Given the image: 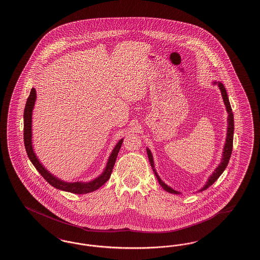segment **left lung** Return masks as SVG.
Here are the masks:
<instances>
[{"label": "left lung", "mask_w": 260, "mask_h": 260, "mask_svg": "<svg viewBox=\"0 0 260 260\" xmlns=\"http://www.w3.org/2000/svg\"><path fill=\"white\" fill-rule=\"evenodd\" d=\"M215 83H217V82H215ZM218 87H219V89H220V92H221V95H222L224 104H225V106H226V111H228V113H229V119H228V120H229V127H228V134H226L228 136H226L225 145H224V148H223V154H222L221 162L219 164V166L216 168V170L213 172V174L209 178L207 184L204 186V187H203L202 189H206L207 187L212 186V185L218 180V177L221 175V173L224 171L225 167H228V165H229V158H230V156H231L232 147H233L234 120H233L232 109H231V106H230V104H229V96H228V93H226V90H225L223 84L221 83V82H218ZM147 154H148V157H149V160H150V164H151V166H152V168H153V170L155 171V174H156V178H157V180H158L159 185L164 187V189H166L168 192H171V193H179V192L175 191L174 189H172V188H170L168 186H167V185L159 179V177L157 176L156 170H155L154 161H153V156H152V154H151V152H150L149 149H147ZM202 189H201V190H202Z\"/></svg>", "instance_id": "1"}]
</instances>
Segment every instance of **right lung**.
I'll return each mask as SVG.
<instances>
[{"label": "right lung", "mask_w": 260, "mask_h": 260, "mask_svg": "<svg viewBox=\"0 0 260 260\" xmlns=\"http://www.w3.org/2000/svg\"><path fill=\"white\" fill-rule=\"evenodd\" d=\"M35 101H36V90L32 88L30 95L27 100L25 109H24V144H25L27 155L29 156V158H30L31 164L34 165V167L37 168V170L41 173V175L52 187L62 189L64 191L73 192V193H77V194H82V193L92 192L93 190H96L99 187H102L104 183L106 181H108V179L111 176L116 158H117L118 153H119L120 148H121L122 143H123V139H121L115 147L111 156H109L106 168H105L104 173L101 176L98 177L92 182L86 183V184L79 183V182H76V183L62 182L61 180H59L58 178L53 176L52 174H50L44 167H42V164L39 161V159L37 158V156L32 151V147H31V111H32V108H34Z\"/></svg>", "instance_id": "obj_1"}]
</instances>
